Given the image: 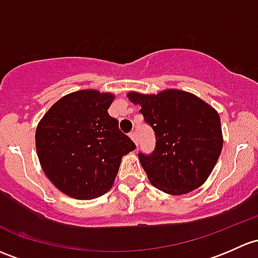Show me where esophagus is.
Segmentation results:
<instances>
[{"instance_id":"1","label":"esophagus","mask_w":258,"mask_h":258,"mask_svg":"<svg viewBox=\"0 0 258 258\" xmlns=\"http://www.w3.org/2000/svg\"><path fill=\"white\" fill-rule=\"evenodd\" d=\"M130 137L132 138V141H134L135 143H136V145H138V138H137V134L135 131H131L130 132Z\"/></svg>"}]
</instances>
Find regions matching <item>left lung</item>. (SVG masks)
<instances>
[{
	"label": "left lung",
	"mask_w": 258,
	"mask_h": 258,
	"mask_svg": "<svg viewBox=\"0 0 258 258\" xmlns=\"http://www.w3.org/2000/svg\"><path fill=\"white\" fill-rule=\"evenodd\" d=\"M127 96L141 105L140 112L156 136L150 154L138 152L152 185L173 195L199 188L222 150L219 113L195 95L180 90Z\"/></svg>",
	"instance_id": "obj_1"
}]
</instances>
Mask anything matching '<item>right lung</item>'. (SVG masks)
I'll list each match as a JSON object with an SVG mask.
<instances>
[{
	"label": "right lung",
	"mask_w": 258,
	"mask_h": 258,
	"mask_svg": "<svg viewBox=\"0 0 258 258\" xmlns=\"http://www.w3.org/2000/svg\"><path fill=\"white\" fill-rule=\"evenodd\" d=\"M113 96L81 90L61 97L36 131L38 158L64 194L89 200L112 186L122 156L136 145L107 112Z\"/></svg>",
	"instance_id": "right-lung-1"
}]
</instances>
